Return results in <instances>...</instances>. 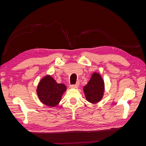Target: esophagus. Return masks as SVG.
<instances>
[{
	"label": "esophagus",
	"mask_w": 146,
	"mask_h": 146,
	"mask_svg": "<svg viewBox=\"0 0 146 146\" xmlns=\"http://www.w3.org/2000/svg\"><path fill=\"white\" fill-rule=\"evenodd\" d=\"M78 87V83L76 84V85H71L70 86V88H74V89H77Z\"/></svg>",
	"instance_id": "34e87169"
}]
</instances>
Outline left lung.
I'll return each instance as SVG.
<instances>
[{
    "label": "left lung",
    "instance_id": "1",
    "mask_svg": "<svg viewBox=\"0 0 146 146\" xmlns=\"http://www.w3.org/2000/svg\"><path fill=\"white\" fill-rule=\"evenodd\" d=\"M83 90L88 102L96 104L100 102L105 92V82L101 75L96 72L92 73Z\"/></svg>",
    "mask_w": 146,
    "mask_h": 146
}]
</instances>
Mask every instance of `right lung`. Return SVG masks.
I'll use <instances>...</instances> for the list:
<instances>
[{"instance_id": "obj_1", "label": "right lung", "mask_w": 146, "mask_h": 146, "mask_svg": "<svg viewBox=\"0 0 146 146\" xmlns=\"http://www.w3.org/2000/svg\"><path fill=\"white\" fill-rule=\"evenodd\" d=\"M67 88L63 83H58L50 75L43 77L38 83L36 94L41 103L50 107H55L61 100Z\"/></svg>"}]
</instances>
